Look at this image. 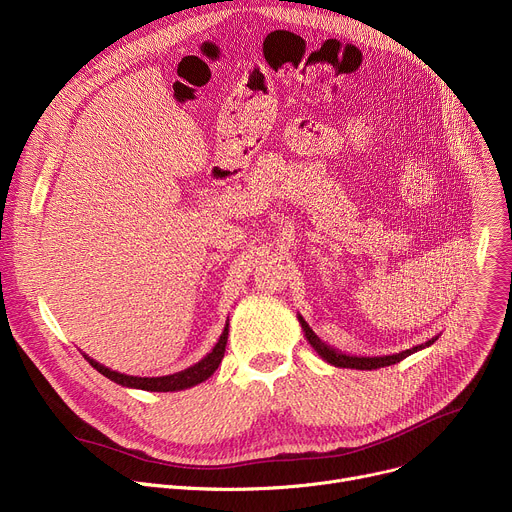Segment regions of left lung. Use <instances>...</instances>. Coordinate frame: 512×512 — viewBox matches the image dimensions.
I'll return each mask as SVG.
<instances>
[{
  "instance_id": "8db88e82",
  "label": "left lung",
  "mask_w": 512,
  "mask_h": 512,
  "mask_svg": "<svg viewBox=\"0 0 512 512\" xmlns=\"http://www.w3.org/2000/svg\"><path fill=\"white\" fill-rule=\"evenodd\" d=\"M298 320H300V324H302L304 337L308 339V343L312 345V349H314V351H316L324 361H329V363H331V365H335V367H349V369H378V367L394 365V363L402 361L404 357H408V355H412V353H416V351H421V349H425V347H429V345H433V343L437 341V337H433V339H429L427 343H421V345H416V347L406 349V351H400V353H394V355H380V357L349 355V353H343V351H339V349H335V347L327 345L324 341H320V339L316 337V333L308 327V322H306L302 316H298Z\"/></svg>"
}]
</instances>
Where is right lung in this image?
Listing matches in <instances>:
<instances>
[{"instance_id": "obj_1", "label": "right lung", "mask_w": 512, "mask_h": 512, "mask_svg": "<svg viewBox=\"0 0 512 512\" xmlns=\"http://www.w3.org/2000/svg\"><path fill=\"white\" fill-rule=\"evenodd\" d=\"M226 341H228V322L224 324V331L218 339V343L212 347V351L200 359L198 363L190 365L188 369H181L177 374H169V376H159V378H141V376H126L120 374V371H114L102 363H98L96 359H91L83 353V357L91 363V367L98 369L102 376H106L108 380L124 386V388H134V390H147V392H177V390H188L192 386H198L202 382H206L214 371L218 369L222 357H224V349H226Z\"/></svg>"}]
</instances>
